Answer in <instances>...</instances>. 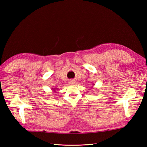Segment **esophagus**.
Here are the masks:
<instances>
[{
	"label": "esophagus",
	"instance_id": "1",
	"mask_svg": "<svg viewBox=\"0 0 147 147\" xmlns=\"http://www.w3.org/2000/svg\"><path fill=\"white\" fill-rule=\"evenodd\" d=\"M74 83H76V81H74V80H70L69 81V84H73Z\"/></svg>",
	"mask_w": 147,
	"mask_h": 147
}]
</instances>
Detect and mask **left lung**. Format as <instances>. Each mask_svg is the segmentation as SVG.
I'll return each instance as SVG.
<instances>
[{
  "mask_svg": "<svg viewBox=\"0 0 147 147\" xmlns=\"http://www.w3.org/2000/svg\"><path fill=\"white\" fill-rule=\"evenodd\" d=\"M93 85H94V84H93Z\"/></svg>",
  "mask_w": 147,
  "mask_h": 147,
  "instance_id": "obj_1",
  "label": "left lung"
}]
</instances>
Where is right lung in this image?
<instances>
[{"label":"right lung","instance_id":"1","mask_svg":"<svg viewBox=\"0 0 147 147\" xmlns=\"http://www.w3.org/2000/svg\"><path fill=\"white\" fill-rule=\"evenodd\" d=\"M56 88H52L51 89H52V91H53L55 92V90H56Z\"/></svg>","mask_w":147,"mask_h":147}]
</instances>
